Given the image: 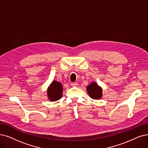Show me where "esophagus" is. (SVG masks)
Masks as SVG:
<instances>
[{
  "instance_id": "34e87169",
  "label": "esophagus",
  "mask_w": 148,
  "mask_h": 148,
  "mask_svg": "<svg viewBox=\"0 0 148 148\" xmlns=\"http://www.w3.org/2000/svg\"><path fill=\"white\" fill-rule=\"evenodd\" d=\"M77 86H78V82H72V83L71 84V86H72V87H76Z\"/></svg>"
}]
</instances>
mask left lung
Returning a JSON list of instances; mask_svg holds the SVG:
<instances>
[{
  "label": "left lung",
  "instance_id": "left-lung-1",
  "mask_svg": "<svg viewBox=\"0 0 148 148\" xmlns=\"http://www.w3.org/2000/svg\"><path fill=\"white\" fill-rule=\"evenodd\" d=\"M87 92L88 96L93 99H99L103 97V89L96 82H92L87 86Z\"/></svg>",
  "mask_w": 148,
  "mask_h": 148
}]
</instances>
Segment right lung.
Masks as SVG:
<instances>
[{"label":"right lung","instance_id":"add662e5","mask_svg":"<svg viewBox=\"0 0 148 148\" xmlns=\"http://www.w3.org/2000/svg\"><path fill=\"white\" fill-rule=\"evenodd\" d=\"M63 88L60 82L53 81L47 88V97L51 101H56L62 97Z\"/></svg>","mask_w":148,"mask_h":148}]
</instances>
